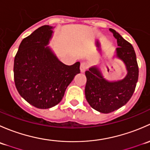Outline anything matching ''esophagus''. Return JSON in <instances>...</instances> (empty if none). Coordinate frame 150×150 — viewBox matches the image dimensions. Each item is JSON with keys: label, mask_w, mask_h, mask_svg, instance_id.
<instances>
[{"label": "esophagus", "mask_w": 150, "mask_h": 150, "mask_svg": "<svg viewBox=\"0 0 150 150\" xmlns=\"http://www.w3.org/2000/svg\"><path fill=\"white\" fill-rule=\"evenodd\" d=\"M88 68V64L86 62H82L81 64V66H80V69H81V72H84L86 70V69Z\"/></svg>", "instance_id": "1"}]
</instances>
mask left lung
<instances>
[{"instance_id":"obj_1","label":"left lung","mask_w":150,"mask_h":150,"mask_svg":"<svg viewBox=\"0 0 150 150\" xmlns=\"http://www.w3.org/2000/svg\"><path fill=\"white\" fill-rule=\"evenodd\" d=\"M117 39L116 56L125 64L127 75L117 81H108L97 66L86 71L85 95L91 107L102 113H110L125 105L135 91L139 78V67L132 45L113 29H110Z\"/></svg>"}]
</instances>
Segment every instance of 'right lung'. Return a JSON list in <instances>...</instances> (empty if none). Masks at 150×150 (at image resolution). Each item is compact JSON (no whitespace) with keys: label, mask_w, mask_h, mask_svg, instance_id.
I'll return each mask as SVG.
<instances>
[{"label":"right lung","mask_w":150,"mask_h":150,"mask_svg":"<svg viewBox=\"0 0 150 150\" xmlns=\"http://www.w3.org/2000/svg\"><path fill=\"white\" fill-rule=\"evenodd\" d=\"M53 27L44 25L24 38L14 58L13 77L18 92L29 104L39 109L58 104L66 88L80 73V62L66 65L47 45Z\"/></svg>","instance_id":"right-lung-1"}]
</instances>
